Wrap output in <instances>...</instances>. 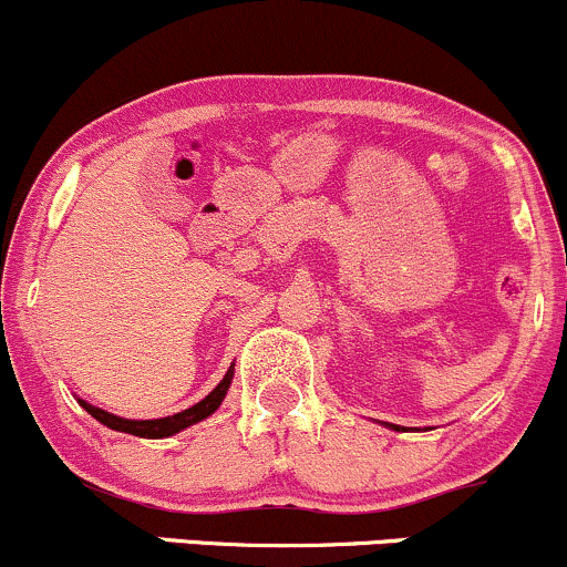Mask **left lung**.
<instances>
[{
  "mask_svg": "<svg viewBox=\"0 0 567 567\" xmlns=\"http://www.w3.org/2000/svg\"><path fill=\"white\" fill-rule=\"evenodd\" d=\"M383 426H389V429H394V432H400V426H396V424H386V421H383Z\"/></svg>",
  "mask_w": 567,
  "mask_h": 567,
  "instance_id": "obj_1",
  "label": "left lung"
}]
</instances>
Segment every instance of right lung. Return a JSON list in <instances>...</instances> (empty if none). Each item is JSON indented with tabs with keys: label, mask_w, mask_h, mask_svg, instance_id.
<instances>
[{
	"label": "right lung",
	"mask_w": 567,
	"mask_h": 567,
	"mask_svg": "<svg viewBox=\"0 0 567 567\" xmlns=\"http://www.w3.org/2000/svg\"><path fill=\"white\" fill-rule=\"evenodd\" d=\"M231 379H234V365H231L229 370H226L224 381H220L218 386L213 389V392L205 396V400H199L197 405L181 410V413H175V415H165V419L135 421V419H122V415L106 413V410L90 405V402H84V400H80V405H82L84 410H87V413L93 415L95 421H101L103 426L114 429V432L135 434V437H146V440H162V437H173V434L184 432V429L199 424V421H205L207 415L216 413V410L220 408V402H224L226 392H229Z\"/></svg>",
	"instance_id": "add662e5"
}]
</instances>
